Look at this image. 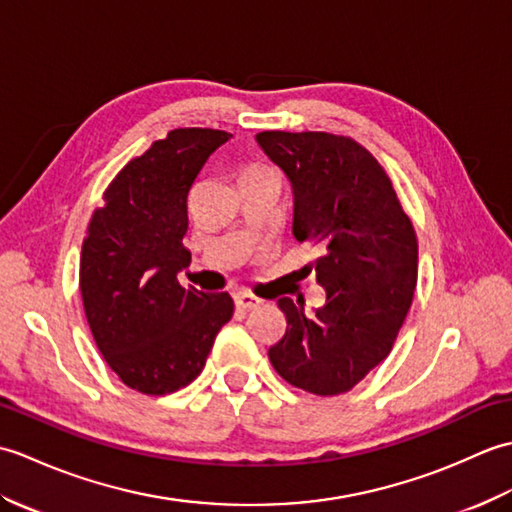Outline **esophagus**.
<instances>
[{"instance_id":"34e87169","label":"esophagus","mask_w":512,"mask_h":512,"mask_svg":"<svg viewBox=\"0 0 512 512\" xmlns=\"http://www.w3.org/2000/svg\"><path fill=\"white\" fill-rule=\"evenodd\" d=\"M259 301L255 295H250V292H237L235 295V306L242 308V310H253L259 306Z\"/></svg>"}]
</instances>
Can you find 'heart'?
Listing matches in <instances>:
<instances>
[{
    "label": "heart",
    "mask_w": 512,
    "mask_h": 512,
    "mask_svg": "<svg viewBox=\"0 0 512 512\" xmlns=\"http://www.w3.org/2000/svg\"><path fill=\"white\" fill-rule=\"evenodd\" d=\"M248 169H262V165H253V167H248ZM248 169H246V171H248Z\"/></svg>",
    "instance_id": "b5f03b06"
}]
</instances>
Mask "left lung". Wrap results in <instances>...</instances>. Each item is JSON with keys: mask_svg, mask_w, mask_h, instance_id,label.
Returning <instances> with one entry per match:
<instances>
[{"mask_svg": "<svg viewBox=\"0 0 512 512\" xmlns=\"http://www.w3.org/2000/svg\"><path fill=\"white\" fill-rule=\"evenodd\" d=\"M257 143L292 182V233L319 248L308 268L325 290L314 312L277 301L288 325L268 358L292 387L345 394L385 361L405 323L418 281L416 231L383 165L354 138L259 132Z\"/></svg>", "mask_w": 512, "mask_h": 512, "instance_id": "left-lung-1", "label": "left lung"}]
</instances>
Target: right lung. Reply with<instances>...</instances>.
Masks as SVG:
<instances>
[{
	"mask_svg": "<svg viewBox=\"0 0 512 512\" xmlns=\"http://www.w3.org/2000/svg\"><path fill=\"white\" fill-rule=\"evenodd\" d=\"M226 140L222 129H171L116 173L90 217L79 268L85 317L105 363L140 394L193 383L233 317L228 292L176 279L191 262L182 246L191 187Z\"/></svg>",
	"mask_w": 512,
	"mask_h": 512,
	"instance_id": "right-lung-1",
	"label": "right lung"
}]
</instances>
